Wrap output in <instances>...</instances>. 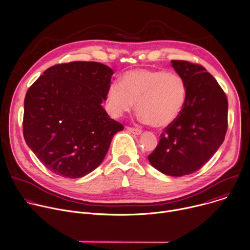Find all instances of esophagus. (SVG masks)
<instances>
[{"instance_id": "esophagus-1", "label": "esophagus", "mask_w": 250, "mask_h": 250, "mask_svg": "<svg viewBox=\"0 0 250 250\" xmlns=\"http://www.w3.org/2000/svg\"><path fill=\"white\" fill-rule=\"evenodd\" d=\"M127 130L129 131V132H131V133H133V134H135V135H139V134H141V130L140 129H138V128H134V127H127Z\"/></svg>"}]
</instances>
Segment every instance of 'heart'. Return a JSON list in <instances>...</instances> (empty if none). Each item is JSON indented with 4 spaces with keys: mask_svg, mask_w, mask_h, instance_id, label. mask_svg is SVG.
Segmentation results:
<instances>
[{
    "mask_svg": "<svg viewBox=\"0 0 250 250\" xmlns=\"http://www.w3.org/2000/svg\"><path fill=\"white\" fill-rule=\"evenodd\" d=\"M187 99L184 79L164 70L135 69L114 81L106 92V110L115 118L130 112L136 102L137 119L163 128L180 116Z\"/></svg>",
    "mask_w": 250,
    "mask_h": 250,
    "instance_id": "heart-1",
    "label": "heart"
}]
</instances>
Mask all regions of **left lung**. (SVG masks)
Instances as JSON below:
<instances>
[{
    "mask_svg": "<svg viewBox=\"0 0 250 250\" xmlns=\"http://www.w3.org/2000/svg\"><path fill=\"white\" fill-rule=\"evenodd\" d=\"M171 65L186 82L187 99L148 160L161 173L180 177L198 171L222 146L228 128V99L203 66L182 60H172Z\"/></svg>",
    "mask_w": 250,
    "mask_h": 250,
    "instance_id": "obj_1",
    "label": "left lung"
}]
</instances>
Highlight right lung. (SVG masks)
Instances as JSON below:
<instances>
[{
    "label": "right lung",
    "mask_w": 250,
    "mask_h": 250,
    "mask_svg": "<svg viewBox=\"0 0 250 250\" xmlns=\"http://www.w3.org/2000/svg\"><path fill=\"white\" fill-rule=\"evenodd\" d=\"M114 71L75 61L46 69L24 99L23 136L51 172L79 178L94 171L124 126L103 108Z\"/></svg>",
    "instance_id": "obj_1"
}]
</instances>
